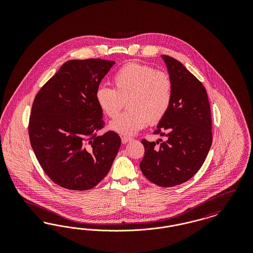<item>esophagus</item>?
<instances>
[{
	"mask_svg": "<svg viewBox=\"0 0 253 253\" xmlns=\"http://www.w3.org/2000/svg\"><path fill=\"white\" fill-rule=\"evenodd\" d=\"M131 140H132V138H131V137H128V136H122V137H121V142H122L123 144H126V143L130 142Z\"/></svg>",
	"mask_w": 253,
	"mask_h": 253,
	"instance_id": "esophagus-1",
	"label": "esophagus"
}]
</instances>
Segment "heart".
Returning <instances> with one entry per match:
<instances>
[{
    "mask_svg": "<svg viewBox=\"0 0 253 253\" xmlns=\"http://www.w3.org/2000/svg\"><path fill=\"white\" fill-rule=\"evenodd\" d=\"M114 89L100 86L95 97L100 110L109 118H116L125 101L128 110L109 128L121 135H133L150 123L161 121L171 104L172 82L167 73L154 67L128 63L113 77Z\"/></svg>",
    "mask_w": 253,
    "mask_h": 253,
    "instance_id": "obj_1",
    "label": "heart"
}]
</instances>
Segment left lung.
Wrapping results in <instances>:
<instances>
[{
  "mask_svg": "<svg viewBox=\"0 0 253 253\" xmlns=\"http://www.w3.org/2000/svg\"><path fill=\"white\" fill-rule=\"evenodd\" d=\"M172 82V99L157 131L166 140L141 142L145 154L140 169L160 187H173L199 170L212 142L211 107L203 84L180 61L161 56Z\"/></svg>",
  "mask_w": 253,
  "mask_h": 253,
  "instance_id": "8db88e82",
  "label": "left lung"
}]
</instances>
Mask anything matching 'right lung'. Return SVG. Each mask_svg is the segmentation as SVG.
Instances as JSON below:
<instances>
[{
    "mask_svg": "<svg viewBox=\"0 0 253 253\" xmlns=\"http://www.w3.org/2000/svg\"><path fill=\"white\" fill-rule=\"evenodd\" d=\"M115 63L100 59L68 60L34 99L30 143L44 172L62 188H94L118 155L121 140L117 132L96 135L103 127V116L95 94Z\"/></svg>",
    "mask_w": 253,
    "mask_h": 253,
    "instance_id": "right-lung-1",
    "label": "right lung"
}]
</instances>
